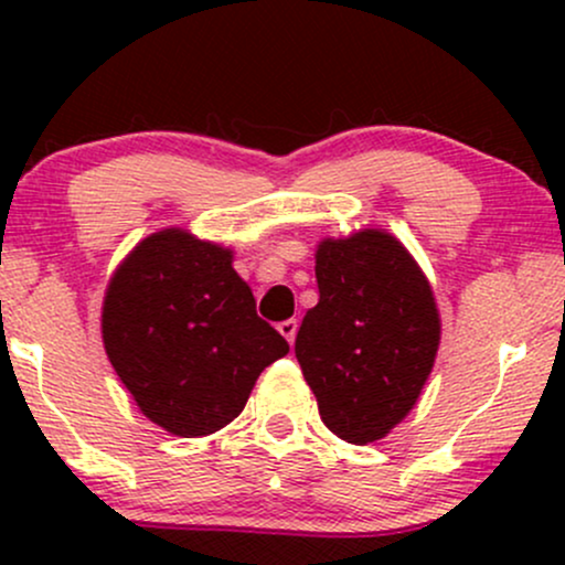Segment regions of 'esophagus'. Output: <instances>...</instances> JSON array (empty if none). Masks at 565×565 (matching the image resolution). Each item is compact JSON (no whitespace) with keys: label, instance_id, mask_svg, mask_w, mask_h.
I'll return each instance as SVG.
<instances>
[{"label":"esophagus","instance_id":"obj_1","mask_svg":"<svg viewBox=\"0 0 565 565\" xmlns=\"http://www.w3.org/2000/svg\"><path fill=\"white\" fill-rule=\"evenodd\" d=\"M278 332H281L284 340H287L291 345V342H295V337H297V319H287V321L278 323Z\"/></svg>","mask_w":565,"mask_h":565}]
</instances>
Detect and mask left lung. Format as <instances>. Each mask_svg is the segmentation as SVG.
Instances as JSON below:
<instances>
[{
  "mask_svg": "<svg viewBox=\"0 0 565 565\" xmlns=\"http://www.w3.org/2000/svg\"><path fill=\"white\" fill-rule=\"evenodd\" d=\"M319 305L295 340L323 425L348 444L385 438L417 404L436 364L440 319L406 246L366 228L316 249Z\"/></svg>",
  "mask_w": 565,
  "mask_h": 565,
  "instance_id": "8db88e82",
  "label": "left lung"
}]
</instances>
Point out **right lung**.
Wrapping results in <instances>:
<instances>
[{
    "instance_id": "right-lung-1",
    "label": "right lung",
    "mask_w": 565,
    "mask_h": 565,
    "mask_svg": "<svg viewBox=\"0 0 565 565\" xmlns=\"http://www.w3.org/2000/svg\"><path fill=\"white\" fill-rule=\"evenodd\" d=\"M231 263L225 246L167 228L142 238L106 289L108 361L140 412L172 436L233 423L263 369L289 353Z\"/></svg>"
}]
</instances>
